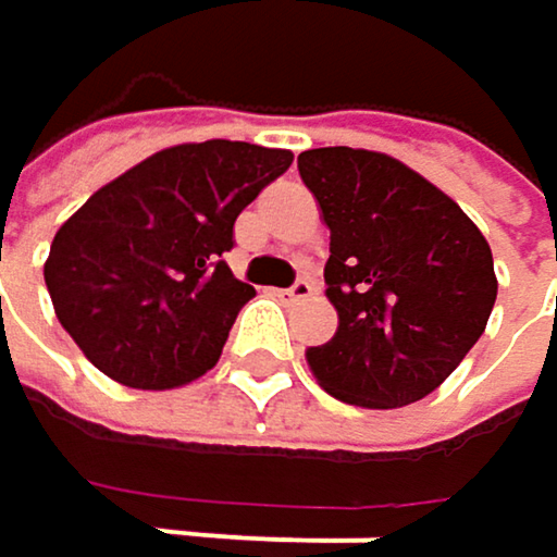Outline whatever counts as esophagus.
<instances>
[{"label": "esophagus", "mask_w": 557, "mask_h": 557, "mask_svg": "<svg viewBox=\"0 0 557 557\" xmlns=\"http://www.w3.org/2000/svg\"><path fill=\"white\" fill-rule=\"evenodd\" d=\"M312 293H315V286H312L309 280H296V283H293L289 289H280V296H283V299H289V302H299V299H309Z\"/></svg>", "instance_id": "34e87169"}]
</instances>
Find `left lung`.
I'll list each match as a JSON object with an SVG mask.
<instances>
[{"mask_svg":"<svg viewBox=\"0 0 557 557\" xmlns=\"http://www.w3.org/2000/svg\"><path fill=\"white\" fill-rule=\"evenodd\" d=\"M299 176L332 232V342L309 348L319 387L368 409L438 387L484 335L497 302L494 255L465 209L403 161L364 148L302 151Z\"/></svg>","mask_w":557,"mask_h":557,"instance_id":"left-lung-1","label":"left lung"}]
</instances>
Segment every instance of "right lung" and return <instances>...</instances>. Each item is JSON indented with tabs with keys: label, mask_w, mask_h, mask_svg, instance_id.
I'll return each instance as SVG.
<instances>
[{
	"label": "right lung",
	"mask_w": 557,
	"mask_h": 557,
	"mask_svg": "<svg viewBox=\"0 0 557 557\" xmlns=\"http://www.w3.org/2000/svg\"><path fill=\"white\" fill-rule=\"evenodd\" d=\"M289 164V151L248 141L173 145L57 228L45 283L60 325L106 377L170 389L215 368L255 296L222 261L235 219Z\"/></svg>",
	"instance_id": "add662e5"
}]
</instances>
